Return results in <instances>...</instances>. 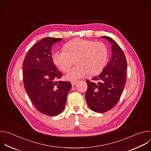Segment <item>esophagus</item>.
<instances>
[{
  "mask_svg": "<svg viewBox=\"0 0 151 151\" xmlns=\"http://www.w3.org/2000/svg\"><path fill=\"white\" fill-rule=\"evenodd\" d=\"M70 82H71V83H72V86H74V85H75L77 83L78 81H71Z\"/></svg>",
  "mask_w": 151,
  "mask_h": 151,
  "instance_id": "34e87169",
  "label": "esophagus"
}]
</instances>
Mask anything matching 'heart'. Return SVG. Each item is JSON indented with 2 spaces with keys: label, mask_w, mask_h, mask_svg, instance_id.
I'll use <instances>...</instances> for the list:
<instances>
[{
  "label": "heart",
  "mask_w": 151,
  "mask_h": 151,
  "mask_svg": "<svg viewBox=\"0 0 151 151\" xmlns=\"http://www.w3.org/2000/svg\"><path fill=\"white\" fill-rule=\"evenodd\" d=\"M64 48L55 52L52 58L55 65L63 72L68 71L75 60L77 65L66 74L69 80L74 81L87 74L96 75L107 62V49L103 42L75 38L67 42Z\"/></svg>",
  "instance_id": "heart-1"
}]
</instances>
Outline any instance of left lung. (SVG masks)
Listing matches in <instances>:
<instances>
[{"instance_id": "1", "label": "left lung", "mask_w": 151, "mask_h": 151, "mask_svg": "<svg viewBox=\"0 0 151 151\" xmlns=\"http://www.w3.org/2000/svg\"><path fill=\"white\" fill-rule=\"evenodd\" d=\"M111 44L112 56L98 76L86 81L85 98L89 107L99 113L111 110L117 104L126 81L127 61L122 49L111 37L102 36Z\"/></svg>"}]
</instances>
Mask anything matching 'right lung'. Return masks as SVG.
<instances>
[{
  "label": "right lung",
  "instance_id": "1",
  "mask_svg": "<svg viewBox=\"0 0 151 151\" xmlns=\"http://www.w3.org/2000/svg\"><path fill=\"white\" fill-rule=\"evenodd\" d=\"M62 38L46 37L27 52L23 63L25 89L35 108L40 113L55 116L64 110L72 88L70 82L56 81L63 76L52 57V48Z\"/></svg>",
  "mask_w": 151,
  "mask_h": 151
}]
</instances>
